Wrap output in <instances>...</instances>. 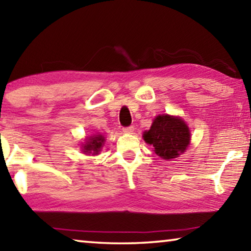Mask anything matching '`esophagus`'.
<instances>
[{
    "label": "esophagus",
    "instance_id": "1",
    "mask_svg": "<svg viewBox=\"0 0 251 251\" xmlns=\"http://www.w3.org/2000/svg\"><path fill=\"white\" fill-rule=\"evenodd\" d=\"M134 129L135 128L133 126H128V127H124V128H123V131H124V133H126V134H133Z\"/></svg>",
    "mask_w": 251,
    "mask_h": 251
}]
</instances>
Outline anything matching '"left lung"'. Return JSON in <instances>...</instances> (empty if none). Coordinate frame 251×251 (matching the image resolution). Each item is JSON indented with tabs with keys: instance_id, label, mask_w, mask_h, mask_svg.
I'll use <instances>...</instances> for the list:
<instances>
[{
	"instance_id": "8db88e82",
	"label": "left lung",
	"mask_w": 251,
	"mask_h": 251,
	"mask_svg": "<svg viewBox=\"0 0 251 251\" xmlns=\"http://www.w3.org/2000/svg\"><path fill=\"white\" fill-rule=\"evenodd\" d=\"M144 141L154 147V151L163 159H174L188 147L190 143L189 127L180 117L168 114L157 116L143 135Z\"/></svg>"
}]
</instances>
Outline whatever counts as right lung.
I'll use <instances>...</instances> for the list:
<instances>
[{"instance_id": "1", "label": "right lung", "mask_w": 251, "mask_h": 251, "mask_svg": "<svg viewBox=\"0 0 251 251\" xmlns=\"http://www.w3.org/2000/svg\"><path fill=\"white\" fill-rule=\"evenodd\" d=\"M105 138L103 135H93L90 138L86 139V143L83 144L82 150L83 152L86 155H97L100 151L101 147L104 145Z\"/></svg>"}]
</instances>
